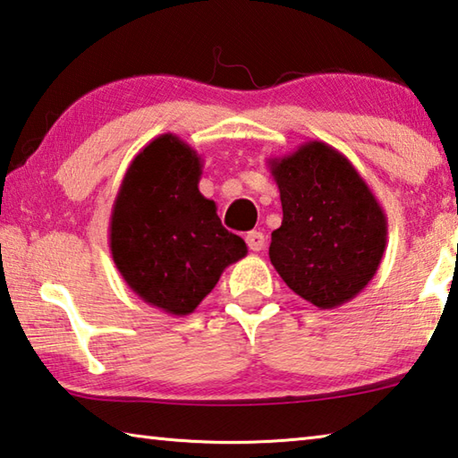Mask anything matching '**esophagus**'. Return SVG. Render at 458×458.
<instances>
[{
	"label": "esophagus",
	"mask_w": 458,
	"mask_h": 458,
	"mask_svg": "<svg viewBox=\"0 0 458 458\" xmlns=\"http://www.w3.org/2000/svg\"><path fill=\"white\" fill-rule=\"evenodd\" d=\"M245 242H247V245H250L251 251H261L263 247H266L267 239L261 233V231H250V233L245 235Z\"/></svg>",
	"instance_id": "obj_1"
}]
</instances>
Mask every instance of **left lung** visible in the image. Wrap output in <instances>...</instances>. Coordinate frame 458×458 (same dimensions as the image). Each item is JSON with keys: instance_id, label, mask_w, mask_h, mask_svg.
<instances>
[{"instance_id": "obj_1", "label": "left lung", "mask_w": 458, "mask_h": 458, "mask_svg": "<svg viewBox=\"0 0 458 458\" xmlns=\"http://www.w3.org/2000/svg\"><path fill=\"white\" fill-rule=\"evenodd\" d=\"M282 199V227L269 259L300 298L319 310L354 300L386 250L388 221L354 165L322 140L269 158Z\"/></svg>"}]
</instances>
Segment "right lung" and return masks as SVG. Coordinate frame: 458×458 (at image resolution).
<instances>
[{"mask_svg":"<svg viewBox=\"0 0 458 458\" xmlns=\"http://www.w3.org/2000/svg\"><path fill=\"white\" fill-rule=\"evenodd\" d=\"M203 160L176 134H160L120 184L110 215V251L128 287L148 306L189 316L243 259L247 245L221 225L199 191Z\"/></svg>","mask_w":458,"mask_h":458,"instance_id":"right-lung-1","label":"right lung"}]
</instances>
